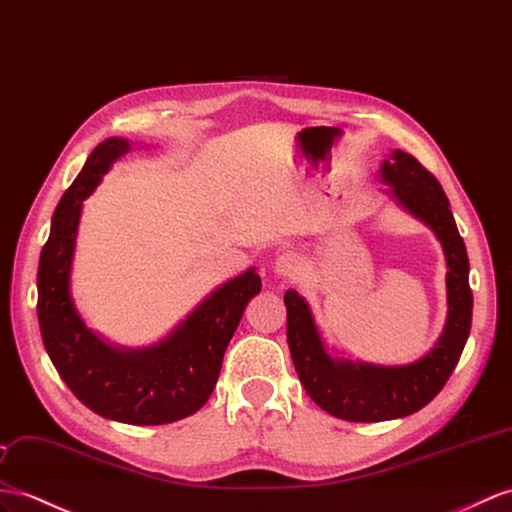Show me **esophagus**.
Returning a JSON list of instances; mask_svg holds the SVG:
<instances>
[{
    "instance_id": "obj_1",
    "label": "esophagus",
    "mask_w": 512,
    "mask_h": 512,
    "mask_svg": "<svg viewBox=\"0 0 512 512\" xmlns=\"http://www.w3.org/2000/svg\"><path fill=\"white\" fill-rule=\"evenodd\" d=\"M298 270H300V257L294 251L281 253L277 257V261H274V272H277L279 277L292 279V277H296Z\"/></svg>"
}]
</instances>
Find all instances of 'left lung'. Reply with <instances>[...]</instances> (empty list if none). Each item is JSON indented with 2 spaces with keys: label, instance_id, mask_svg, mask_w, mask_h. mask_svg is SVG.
<instances>
[{
  "label": "left lung",
  "instance_id": "left-lung-1",
  "mask_svg": "<svg viewBox=\"0 0 512 512\" xmlns=\"http://www.w3.org/2000/svg\"><path fill=\"white\" fill-rule=\"evenodd\" d=\"M381 175L398 203L437 233L450 268L445 279L450 311L439 344L424 359L404 368H376L326 355L309 305L294 290L285 292L287 344L300 383L320 409L346 422H385L424 409L448 383L471 329L469 259L441 183L404 151H393Z\"/></svg>",
  "mask_w": 512,
  "mask_h": 512
}]
</instances>
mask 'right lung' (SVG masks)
Here are the masks:
<instances>
[{"mask_svg":"<svg viewBox=\"0 0 512 512\" xmlns=\"http://www.w3.org/2000/svg\"><path fill=\"white\" fill-rule=\"evenodd\" d=\"M129 151L121 138L101 142L60 199L38 264V324L51 363L75 398L101 417L160 426L196 413L212 396L222 357L261 279L246 270L196 307L179 329L149 350L121 352L103 344L77 316L69 274L82 201L116 157Z\"/></svg>","mask_w":512,"mask_h":512,"instance_id":"1","label":"right lung"}]
</instances>
